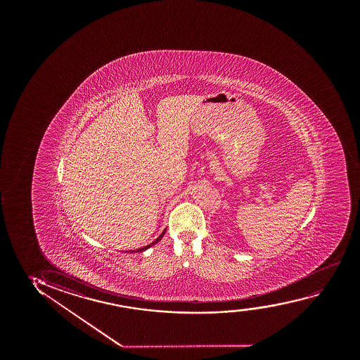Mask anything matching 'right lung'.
Returning <instances> with one entry per match:
<instances>
[{
	"mask_svg": "<svg viewBox=\"0 0 360 360\" xmlns=\"http://www.w3.org/2000/svg\"><path fill=\"white\" fill-rule=\"evenodd\" d=\"M165 232H166V229H165V230H163L162 233H161V235H160V236H158V238H156V240H155V241L151 242V243H150V245H148V246H143V247H141V248H138V250H133V251H129V253H134V252L146 251V250H148V248H150V247L155 246V245H156V243H158V242L160 241V240H161V238H162L163 235H165Z\"/></svg>",
	"mask_w": 360,
	"mask_h": 360,
	"instance_id": "right-lung-1",
	"label": "right lung"
}]
</instances>
